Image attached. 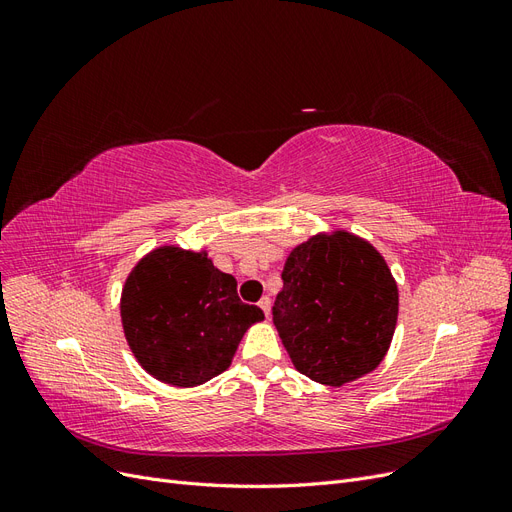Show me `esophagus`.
I'll return each mask as SVG.
<instances>
[{
  "label": "esophagus",
  "mask_w": 512,
  "mask_h": 512,
  "mask_svg": "<svg viewBox=\"0 0 512 512\" xmlns=\"http://www.w3.org/2000/svg\"><path fill=\"white\" fill-rule=\"evenodd\" d=\"M258 307L262 309V312H265V316H269V312H271V299L269 297H262L258 301Z\"/></svg>",
  "instance_id": "34e87169"
}]
</instances>
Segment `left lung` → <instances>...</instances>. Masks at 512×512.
<instances>
[{
	"label": "left lung",
	"instance_id": "1",
	"mask_svg": "<svg viewBox=\"0 0 512 512\" xmlns=\"http://www.w3.org/2000/svg\"><path fill=\"white\" fill-rule=\"evenodd\" d=\"M273 324L303 376L342 386L374 371L397 324L399 292L374 245L335 230L290 252Z\"/></svg>",
	"mask_w": 512,
	"mask_h": 512
}]
</instances>
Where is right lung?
<instances>
[{
  "instance_id": "right-lung-1",
  "label": "right lung",
  "mask_w": 512,
  "mask_h": 512,
  "mask_svg": "<svg viewBox=\"0 0 512 512\" xmlns=\"http://www.w3.org/2000/svg\"><path fill=\"white\" fill-rule=\"evenodd\" d=\"M265 318L207 252L164 245L138 260L121 292V322L141 367L166 384L198 386L228 369L243 333Z\"/></svg>"
}]
</instances>
